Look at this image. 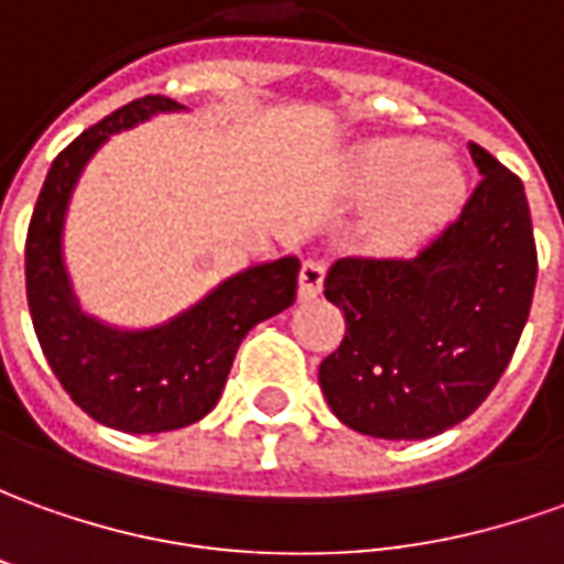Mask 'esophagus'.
I'll use <instances>...</instances> for the list:
<instances>
[{"mask_svg":"<svg viewBox=\"0 0 564 564\" xmlns=\"http://www.w3.org/2000/svg\"><path fill=\"white\" fill-rule=\"evenodd\" d=\"M322 282H325V260H304L301 267V297L310 301L322 291Z\"/></svg>","mask_w":564,"mask_h":564,"instance_id":"34e87169","label":"esophagus"}]
</instances>
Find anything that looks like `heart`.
I'll use <instances>...</instances> for the list:
<instances>
[{
    "mask_svg": "<svg viewBox=\"0 0 564 564\" xmlns=\"http://www.w3.org/2000/svg\"><path fill=\"white\" fill-rule=\"evenodd\" d=\"M356 184L365 199H383L380 239L405 248L452 220L467 196L464 169L445 150L417 138H387L356 159Z\"/></svg>",
    "mask_w": 564,
    "mask_h": 564,
    "instance_id": "heart-1",
    "label": "heart"
}]
</instances>
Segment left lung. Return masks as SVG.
<instances>
[{
    "label": "left lung",
    "mask_w": 564,
    "mask_h": 564,
    "mask_svg": "<svg viewBox=\"0 0 564 564\" xmlns=\"http://www.w3.org/2000/svg\"><path fill=\"white\" fill-rule=\"evenodd\" d=\"M469 156L482 181L414 258L349 254L325 275L347 332L322 359V393L362 436L430 438L467 421L522 337L538 282L525 186L479 143Z\"/></svg>",
    "instance_id": "8db88e82"
}]
</instances>
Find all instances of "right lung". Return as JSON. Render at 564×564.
<instances>
[{"label": "right lung", "mask_w": 564, "mask_h": 564, "mask_svg": "<svg viewBox=\"0 0 564 564\" xmlns=\"http://www.w3.org/2000/svg\"><path fill=\"white\" fill-rule=\"evenodd\" d=\"M174 107L171 97H138L64 147L42 184L23 248L26 304L54 378L85 414L122 433H169L202 421L220 399L245 334L297 297L301 260L282 258L232 275L153 332H116L79 313L61 263L73 184L112 131Z\"/></svg>", "instance_id": "right-lung-1"}]
</instances>
